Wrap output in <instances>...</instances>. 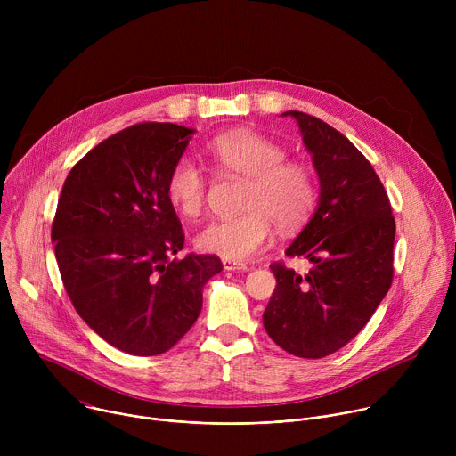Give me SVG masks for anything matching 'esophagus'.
Masks as SVG:
<instances>
[{
  "mask_svg": "<svg viewBox=\"0 0 456 456\" xmlns=\"http://www.w3.org/2000/svg\"><path fill=\"white\" fill-rule=\"evenodd\" d=\"M224 269H225V271H248V267H247L245 264L229 262V259H224Z\"/></svg>",
  "mask_w": 456,
  "mask_h": 456,
  "instance_id": "1",
  "label": "esophagus"
}]
</instances>
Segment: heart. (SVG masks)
<instances>
[{"mask_svg": "<svg viewBox=\"0 0 456 456\" xmlns=\"http://www.w3.org/2000/svg\"><path fill=\"white\" fill-rule=\"evenodd\" d=\"M215 167L245 180L236 218L208 224L194 238L206 254L229 262H245L262 250L271 225L280 232L299 231L312 216L319 187L314 171L303 162L287 160V150L248 129H236L208 144ZM166 197L183 218H197L206 206L208 182L191 159H178L166 182Z\"/></svg>", "mask_w": 456, "mask_h": 456, "instance_id": "heart-1", "label": "heart"}]
</instances>
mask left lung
<instances>
[{
  "label": "left lung",
  "instance_id": "8db88e82",
  "mask_svg": "<svg viewBox=\"0 0 456 456\" xmlns=\"http://www.w3.org/2000/svg\"><path fill=\"white\" fill-rule=\"evenodd\" d=\"M296 118L319 176V204L287 248L312 269L299 276L273 264L276 289L264 327L285 352L327 357L350 343L373 315L394 280L395 218L366 157L338 129L303 111Z\"/></svg>",
  "mask_w": 456,
  "mask_h": 456
}]
</instances>
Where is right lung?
<instances>
[{
  "instance_id": "1",
  "label": "right lung",
  "mask_w": 456,
  "mask_h": 456,
  "mask_svg": "<svg viewBox=\"0 0 456 456\" xmlns=\"http://www.w3.org/2000/svg\"><path fill=\"white\" fill-rule=\"evenodd\" d=\"M194 129L129 126L90 150L64 180L52 224L62 285L88 327L141 357L173 348L202 310L218 256L187 254L166 197L173 164Z\"/></svg>"
}]
</instances>
